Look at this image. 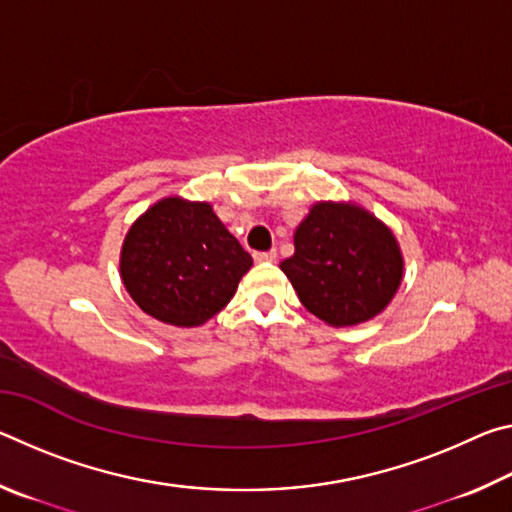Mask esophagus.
<instances>
[{
	"label": "esophagus",
	"mask_w": 512,
	"mask_h": 512,
	"mask_svg": "<svg viewBox=\"0 0 512 512\" xmlns=\"http://www.w3.org/2000/svg\"><path fill=\"white\" fill-rule=\"evenodd\" d=\"M253 257H255V262H275L277 253L275 250H264V253H255Z\"/></svg>",
	"instance_id": "34e87169"
}]
</instances>
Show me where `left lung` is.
<instances>
[{"label":"left lung","instance_id":"8db88e82","mask_svg":"<svg viewBox=\"0 0 512 512\" xmlns=\"http://www.w3.org/2000/svg\"><path fill=\"white\" fill-rule=\"evenodd\" d=\"M296 253L280 268L307 311L327 325L375 318L402 282L393 232L357 205L318 203L293 235Z\"/></svg>","mask_w":512,"mask_h":512}]
</instances>
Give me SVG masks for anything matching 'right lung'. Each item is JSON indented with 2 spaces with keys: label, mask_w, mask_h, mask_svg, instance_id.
Here are the masks:
<instances>
[{
  "label": "right lung",
  "mask_w": 512,
  "mask_h": 512,
  "mask_svg": "<svg viewBox=\"0 0 512 512\" xmlns=\"http://www.w3.org/2000/svg\"><path fill=\"white\" fill-rule=\"evenodd\" d=\"M250 257L207 203L164 198L128 230L121 280L146 314L176 327L203 325L228 305Z\"/></svg>",
  "instance_id": "right-lung-1"
}]
</instances>
